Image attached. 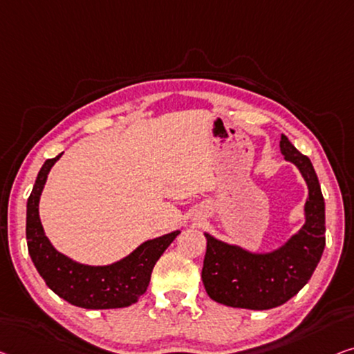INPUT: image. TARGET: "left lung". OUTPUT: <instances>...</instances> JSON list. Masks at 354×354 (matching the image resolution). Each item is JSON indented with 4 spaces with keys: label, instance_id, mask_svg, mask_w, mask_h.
Masks as SVG:
<instances>
[{
    "label": "left lung",
    "instance_id": "8db88e82",
    "mask_svg": "<svg viewBox=\"0 0 354 354\" xmlns=\"http://www.w3.org/2000/svg\"><path fill=\"white\" fill-rule=\"evenodd\" d=\"M279 149L284 159L299 168L308 186L304 227L267 254H254L205 234L202 281L214 302L248 310L279 307L308 283L323 256L326 218L318 176L308 157L300 154L288 136L281 135Z\"/></svg>",
    "mask_w": 354,
    "mask_h": 354
}]
</instances>
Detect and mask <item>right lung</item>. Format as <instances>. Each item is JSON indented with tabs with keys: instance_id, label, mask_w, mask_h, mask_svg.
<instances>
[{
	"instance_id": "obj_1",
	"label": "right lung",
	"mask_w": 354,
	"mask_h": 354,
	"mask_svg": "<svg viewBox=\"0 0 354 354\" xmlns=\"http://www.w3.org/2000/svg\"><path fill=\"white\" fill-rule=\"evenodd\" d=\"M60 156L44 162L26 202V245L31 261L47 286L71 305L88 310L129 307L146 292L152 268L179 230L145 241L131 254L111 266H84L63 256L47 240L38 211L47 175Z\"/></svg>"
}]
</instances>
